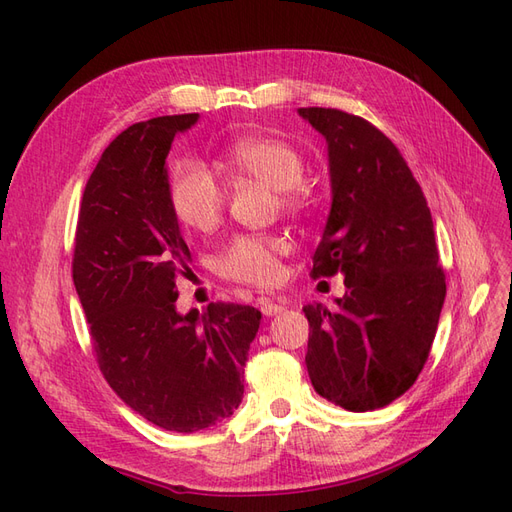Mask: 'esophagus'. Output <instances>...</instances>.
<instances>
[{
  "label": "esophagus",
  "instance_id": "34e87169",
  "mask_svg": "<svg viewBox=\"0 0 512 512\" xmlns=\"http://www.w3.org/2000/svg\"><path fill=\"white\" fill-rule=\"evenodd\" d=\"M258 303H260V312L265 314V316H269V318H271V316H275V314H280L282 309H284V305H282L280 301L267 299V297H265V299H260Z\"/></svg>",
  "mask_w": 512,
  "mask_h": 512
}]
</instances>
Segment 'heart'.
Segmentation results:
<instances>
[{
    "label": "heart",
    "mask_w": 512,
    "mask_h": 512,
    "mask_svg": "<svg viewBox=\"0 0 512 512\" xmlns=\"http://www.w3.org/2000/svg\"><path fill=\"white\" fill-rule=\"evenodd\" d=\"M222 164L232 177L254 179L277 192L282 209L301 211L307 205V190L301 185L305 175L303 153L277 136H245L230 143ZM168 203L175 218L192 230L209 232L222 222L226 192L220 181L203 164L183 160L170 170ZM288 243L275 235H241L220 252L215 267L226 280L273 286L280 280V256Z\"/></svg>",
    "instance_id": "b5f03b06"
}]
</instances>
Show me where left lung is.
<instances>
[{"label":"left lung","instance_id":"obj_1","mask_svg":"<svg viewBox=\"0 0 512 512\" xmlns=\"http://www.w3.org/2000/svg\"><path fill=\"white\" fill-rule=\"evenodd\" d=\"M329 149L331 211L312 277L344 273L335 312L309 303L305 365L320 397L350 412L389 406L421 374L446 297L433 220L406 160L376 126L299 108Z\"/></svg>","mask_w":512,"mask_h":512}]
</instances>
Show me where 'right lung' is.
I'll return each instance as SVG.
<instances>
[{
    "label": "right lung",
    "mask_w": 512,
    "mask_h": 512,
    "mask_svg": "<svg viewBox=\"0 0 512 512\" xmlns=\"http://www.w3.org/2000/svg\"><path fill=\"white\" fill-rule=\"evenodd\" d=\"M198 113L123 130L91 173L76 224L72 280L94 352L126 406L166 431L224 421L243 399V367L262 314L209 303L179 314L190 250L168 203L166 156Z\"/></svg>",
    "instance_id": "add662e5"
}]
</instances>
